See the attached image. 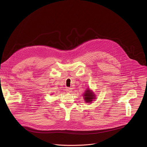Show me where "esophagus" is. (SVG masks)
Segmentation results:
<instances>
[{
	"mask_svg": "<svg viewBox=\"0 0 147 147\" xmlns=\"http://www.w3.org/2000/svg\"><path fill=\"white\" fill-rule=\"evenodd\" d=\"M66 91H67V92H71V89L70 88H66Z\"/></svg>",
	"mask_w": 147,
	"mask_h": 147,
	"instance_id": "1",
	"label": "esophagus"
}]
</instances>
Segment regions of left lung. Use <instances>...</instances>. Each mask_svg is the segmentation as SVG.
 <instances>
[{
  "mask_svg": "<svg viewBox=\"0 0 147 147\" xmlns=\"http://www.w3.org/2000/svg\"><path fill=\"white\" fill-rule=\"evenodd\" d=\"M95 96V95L94 92L90 89L86 90L83 95L84 99L85 101L87 103H91V102L96 98Z\"/></svg>",
  "mask_w": 147,
  "mask_h": 147,
  "instance_id": "1",
  "label": "left lung"
}]
</instances>
